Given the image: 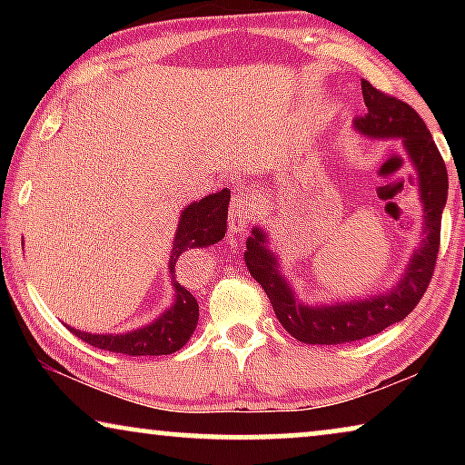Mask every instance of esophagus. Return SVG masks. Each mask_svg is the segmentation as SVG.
<instances>
[{
  "mask_svg": "<svg viewBox=\"0 0 465 465\" xmlns=\"http://www.w3.org/2000/svg\"><path fill=\"white\" fill-rule=\"evenodd\" d=\"M253 213H256V194L250 188H237V193L232 196L231 209H228V228L232 232L243 231L250 224Z\"/></svg>",
  "mask_w": 465,
  "mask_h": 465,
  "instance_id": "1",
  "label": "esophagus"
}]
</instances>
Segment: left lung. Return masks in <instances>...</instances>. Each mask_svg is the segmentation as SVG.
<instances>
[{"mask_svg":"<svg viewBox=\"0 0 465 465\" xmlns=\"http://www.w3.org/2000/svg\"><path fill=\"white\" fill-rule=\"evenodd\" d=\"M361 94L366 114L353 120L355 129L374 139H402L406 156L417 171L425 239L412 253L396 288L351 302L307 307L296 301L290 283L279 271L277 258L266 247L264 231L253 228V234L247 239V269L262 285L285 332L307 345H342L361 341L383 332L391 323L402 322L428 290L440 250V222L449 193V175L431 133L409 104L379 91L368 80H361Z\"/></svg>","mask_w":465,"mask_h":465,"instance_id":"obj_1","label":"left lung"}]
</instances>
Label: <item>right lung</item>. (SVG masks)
Returning <instances> with one entry per match:
<instances>
[{
  "mask_svg": "<svg viewBox=\"0 0 465 465\" xmlns=\"http://www.w3.org/2000/svg\"><path fill=\"white\" fill-rule=\"evenodd\" d=\"M228 203H231V190L224 188L220 193L209 194L205 199L194 201L193 205L183 207L169 260V275L173 279L175 301L158 320L124 334H88L75 328L69 330L78 339L88 342V345L105 349V351L112 353L133 355V358H137V355H169L180 351L190 336H193L196 323H199V302L190 294V290L177 283L175 264L183 252L213 245L220 239H224Z\"/></svg>",
  "mask_w": 465,
  "mask_h": 465,
  "instance_id": "obj_1",
  "label": "right lung"
}]
</instances>
